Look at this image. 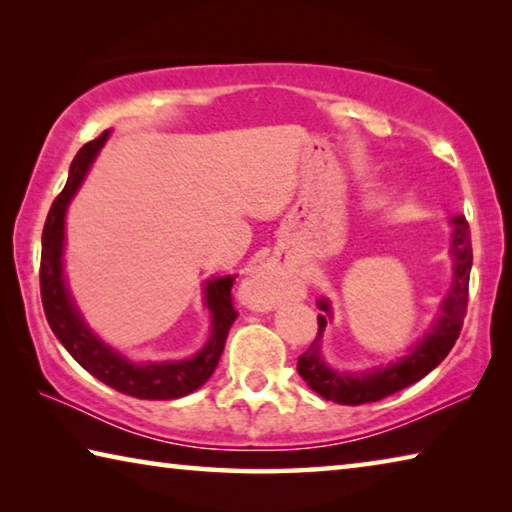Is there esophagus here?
Instances as JSON below:
<instances>
[{"instance_id": "obj_1", "label": "esophagus", "mask_w": 512, "mask_h": 512, "mask_svg": "<svg viewBox=\"0 0 512 512\" xmlns=\"http://www.w3.org/2000/svg\"><path fill=\"white\" fill-rule=\"evenodd\" d=\"M290 290V276L279 263H261L245 281V303L254 310H272L285 299Z\"/></svg>"}]
</instances>
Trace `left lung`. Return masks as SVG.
<instances>
[{
  "label": "left lung",
  "instance_id": "1",
  "mask_svg": "<svg viewBox=\"0 0 512 512\" xmlns=\"http://www.w3.org/2000/svg\"><path fill=\"white\" fill-rule=\"evenodd\" d=\"M452 224V285L441 301V315L429 328L423 339L409 348L407 355L400 360L389 362L387 366H375L369 371H337L326 364L321 357V337L333 319L328 299H319V310H324L317 317L319 333L310 344L306 353L299 357L297 371L308 387L319 393L321 398L339 402V405H364L391 396V393L407 389L409 384L423 380L427 373H432L441 364L447 353L452 351L456 339H459L465 310H468V283L472 270V240L470 227L465 215H454Z\"/></svg>",
  "mask_w": 512,
  "mask_h": 512
}]
</instances>
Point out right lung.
Wrapping results in <instances>:
<instances>
[{
	"mask_svg": "<svg viewBox=\"0 0 512 512\" xmlns=\"http://www.w3.org/2000/svg\"><path fill=\"white\" fill-rule=\"evenodd\" d=\"M110 130L101 137L85 143L78 150L69 166L67 184L62 193L53 200L47 222L42 231V261H40V292L42 306L49 326L58 342L67 348L69 355L107 387L125 393V396L141 400H175L188 396L211 378L215 366L227 342L229 328L236 321L238 312L231 303V285L236 276H215L204 285V306L211 312V337L188 360L168 362H132L128 357L114 351L98 337L76 308L74 297L69 294L65 279V215L69 202L74 200L78 188L92 168L98 152L105 146Z\"/></svg>",
	"mask_w": 512,
	"mask_h": 512,
	"instance_id": "right-lung-1",
	"label": "right lung"
}]
</instances>
